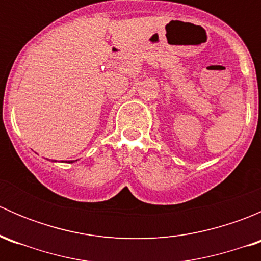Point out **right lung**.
<instances>
[{
  "instance_id": "add662e5",
  "label": "right lung",
  "mask_w": 261,
  "mask_h": 261,
  "mask_svg": "<svg viewBox=\"0 0 261 261\" xmlns=\"http://www.w3.org/2000/svg\"><path fill=\"white\" fill-rule=\"evenodd\" d=\"M70 162H72V163H73V160H70ZM70 162H69V163H70Z\"/></svg>"
}]
</instances>
